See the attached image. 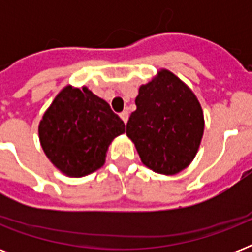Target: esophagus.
Listing matches in <instances>:
<instances>
[{
	"instance_id": "34e87169",
	"label": "esophagus",
	"mask_w": 252,
	"mask_h": 252,
	"mask_svg": "<svg viewBox=\"0 0 252 252\" xmlns=\"http://www.w3.org/2000/svg\"><path fill=\"white\" fill-rule=\"evenodd\" d=\"M128 116H129V115H128V112H126V111H123L122 114H120V118H122V120L124 123L128 122Z\"/></svg>"
}]
</instances>
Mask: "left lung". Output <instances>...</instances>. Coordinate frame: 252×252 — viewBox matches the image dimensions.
Wrapping results in <instances>:
<instances>
[{
	"label": "left lung",
	"instance_id": "obj_1",
	"mask_svg": "<svg viewBox=\"0 0 252 252\" xmlns=\"http://www.w3.org/2000/svg\"><path fill=\"white\" fill-rule=\"evenodd\" d=\"M126 136L141 162L154 172L175 175L193 161L204 134V112L191 87L159 69L136 96Z\"/></svg>",
	"mask_w": 252,
	"mask_h": 252
}]
</instances>
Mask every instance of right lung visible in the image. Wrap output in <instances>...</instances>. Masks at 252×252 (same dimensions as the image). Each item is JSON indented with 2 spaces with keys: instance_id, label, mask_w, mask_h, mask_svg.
I'll list each match as a JSON object with an SVG mask.
<instances>
[{
  "instance_id": "add662e5",
  "label": "right lung",
  "mask_w": 252,
  "mask_h": 252,
  "mask_svg": "<svg viewBox=\"0 0 252 252\" xmlns=\"http://www.w3.org/2000/svg\"><path fill=\"white\" fill-rule=\"evenodd\" d=\"M37 132L52 165L69 178H82L104 165L108 146L126 126L89 87L66 85L43 114Z\"/></svg>"
}]
</instances>
